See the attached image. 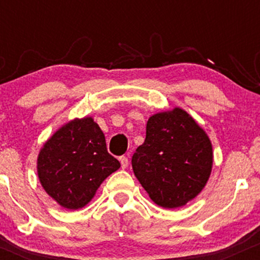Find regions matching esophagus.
Listing matches in <instances>:
<instances>
[{"label":"esophagus","mask_w":260,"mask_h":260,"mask_svg":"<svg viewBox=\"0 0 260 260\" xmlns=\"http://www.w3.org/2000/svg\"><path fill=\"white\" fill-rule=\"evenodd\" d=\"M120 162H121V168L122 169H127V166H128V157L121 156L120 157Z\"/></svg>","instance_id":"esophagus-1"}]
</instances>
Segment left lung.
I'll return each mask as SVG.
<instances>
[{
  "mask_svg": "<svg viewBox=\"0 0 260 260\" xmlns=\"http://www.w3.org/2000/svg\"><path fill=\"white\" fill-rule=\"evenodd\" d=\"M213 145L181 107L150 116L144 143L132 157L136 177L159 207L175 209L194 199L210 177Z\"/></svg>",
  "mask_w": 260,
  "mask_h": 260,
  "instance_id": "obj_1",
  "label": "left lung"
}]
</instances>
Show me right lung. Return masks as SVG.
I'll return each mask as SVG.
<instances>
[{
    "label": "right lung",
    "mask_w": 260,
    "mask_h": 260,
    "mask_svg": "<svg viewBox=\"0 0 260 260\" xmlns=\"http://www.w3.org/2000/svg\"><path fill=\"white\" fill-rule=\"evenodd\" d=\"M92 117L67 122L45 142L38 155L39 181L61 207L77 210L94 198L106 177L120 169Z\"/></svg>",
    "instance_id": "right-lung-1"
}]
</instances>
